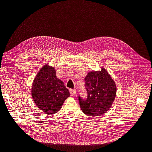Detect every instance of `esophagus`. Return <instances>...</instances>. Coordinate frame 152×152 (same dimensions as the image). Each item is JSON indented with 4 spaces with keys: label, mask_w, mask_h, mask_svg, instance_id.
Here are the masks:
<instances>
[{
    "label": "esophagus",
    "mask_w": 152,
    "mask_h": 152,
    "mask_svg": "<svg viewBox=\"0 0 152 152\" xmlns=\"http://www.w3.org/2000/svg\"><path fill=\"white\" fill-rule=\"evenodd\" d=\"M70 93L72 96H75L76 94V90L75 89H70Z\"/></svg>",
    "instance_id": "obj_1"
}]
</instances>
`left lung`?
I'll list each match as a JSON object with an SVG mask.
<instances>
[{
	"label": "left lung",
	"instance_id": "1",
	"mask_svg": "<svg viewBox=\"0 0 152 152\" xmlns=\"http://www.w3.org/2000/svg\"><path fill=\"white\" fill-rule=\"evenodd\" d=\"M85 84L87 98L83 100L79 97L82 111L90 117L108 112L115 98L117 86L107 70L102 67L101 70L89 72L85 77Z\"/></svg>",
	"mask_w": 152,
	"mask_h": 152
}]
</instances>
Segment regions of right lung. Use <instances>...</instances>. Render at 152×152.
Returning <instances> with one entry per match:
<instances>
[{
    "mask_svg": "<svg viewBox=\"0 0 152 152\" xmlns=\"http://www.w3.org/2000/svg\"><path fill=\"white\" fill-rule=\"evenodd\" d=\"M54 67L44 65L34 78L31 94L35 105L48 115L56 113L64 102L70 97V92L63 82L56 77Z\"/></svg>",
    "mask_w": 152,
    "mask_h": 152,
    "instance_id": "obj_1",
    "label": "right lung"
}]
</instances>
